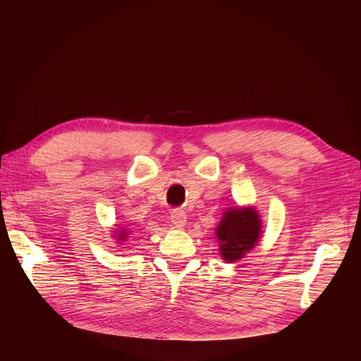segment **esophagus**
I'll return each instance as SVG.
<instances>
[{
    "label": "esophagus",
    "instance_id": "1",
    "mask_svg": "<svg viewBox=\"0 0 361 361\" xmlns=\"http://www.w3.org/2000/svg\"><path fill=\"white\" fill-rule=\"evenodd\" d=\"M171 223L176 226V227H183L185 226V223H187V215H185V212L183 211H179V209H176V211H173L171 212Z\"/></svg>",
    "mask_w": 361,
    "mask_h": 361
}]
</instances>
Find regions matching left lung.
Instances as JSON below:
<instances>
[{"label":"left lung","instance_id":"obj_1","mask_svg":"<svg viewBox=\"0 0 361 361\" xmlns=\"http://www.w3.org/2000/svg\"><path fill=\"white\" fill-rule=\"evenodd\" d=\"M260 228V216L255 207H231L224 212L215 235L227 264L243 259L257 244Z\"/></svg>","mask_w":361,"mask_h":361}]
</instances>
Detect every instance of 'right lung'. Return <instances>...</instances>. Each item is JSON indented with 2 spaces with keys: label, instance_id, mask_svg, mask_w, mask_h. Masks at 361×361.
<instances>
[{
  "label": "right lung",
  "instance_id": "1",
  "mask_svg": "<svg viewBox=\"0 0 361 361\" xmlns=\"http://www.w3.org/2000/svg\"><path fill=\"white\" fill-rule=\"evenodd\" d=\"M117 232H118V231H117ZM128 232H129V231H122V232H118V233L116 235L117 241H125V239H126V238H128V235H129Z\"/></svg>",
  "mask_w": 361,
  "mask_h": 361
}]
</instances>
